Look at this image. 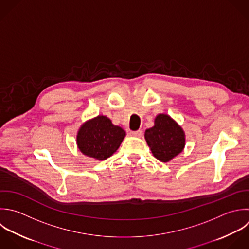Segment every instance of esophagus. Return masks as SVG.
<instances>
[{"label":"esophagus","mask_w":249,"mask_h":249,"mask_svg":"<svg viewBox=\"0 0 249 249\" xmlns=\"http://www.w3.org/2000/svg\"><path fill=\"white\" fill-rule=\"evenodd\" d=\"M130 134H131V136H133V137H138V138H141V137L142 136L143 132H142V130H138V131H134V132H131Z\"/></svg>","instance_id":"1"}]
</instances>
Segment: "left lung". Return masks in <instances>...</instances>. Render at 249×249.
Here are the masks:
<instances>
[{"label": "left lung", "instance_id": "obj_1", "mask_svg": "<svg viewBox=\"0 0 249 249\" xmlns=\"http://www.w3.org/2000/svg\"><path fill=\"white\" fill-rule=\"evenodd\" d=\"M144 138L154 157L165 163L178 155L185 146L182 128L167 114L156 116L154 126L145 131Z\"/></svg>", "mask_w": 249, "mask_h": 249}]
</instances>
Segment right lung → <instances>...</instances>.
Here are the masks:
<instances>
[{
	"mask_svg": "<svg viewBox=\"0 0 249 249\" xmlns=\"http://www.w3.org/2000/svg\"><path fill=\"white\" fill-rule=\"evenodd\" d=\"M126 132L104 115L86 121L76 136L78 149L86 156L103 161L110 157L120 146Z\"/></svg>",
	"mask_w": 249,
	"mask_h": 249,
	"instance_id": "obj_1",
	"label": "right lung"
}]
</instances>
